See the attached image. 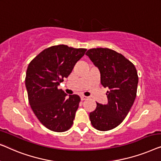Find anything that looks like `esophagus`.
Masks as SVG:
<instances>
[{
    "label": "esophagus",
    "instance_id": "esophagus-1",
    "mask_svg": "<svg viewBox=\"0 0 161 161\" xmlns=\"http://www.w3.org/2000/svg\"><path fill=\"white\" fill-rule=\"evenodd\" d=\"M88 98V97H87V96H81V101H85V100H86V99H87Z\"/></svg>",
    "mask_w": 161,
    "mask_h": 161
}]
</instances>
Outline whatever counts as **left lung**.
I'll list each match as a JSON object with an SVG mask.
<instances>
[{"label": "left lung", "instance_id": "left-lung-1", "mask_svg": "<svg viewBox=\"0 0 161 161\" xmlns=\"http://www.w3.org/2000/svg\"><path fill=\"white\" fill-rule=\"evenodd\" d=\"M101 73V83L108 87V103H97L90 113L92 125L106 131L124 120L136 97L139 81L135 65L120 53L108 48H92L86 53Z\"/></svg>", "mask_w": 161, "mask_h": 161}]
</instances>
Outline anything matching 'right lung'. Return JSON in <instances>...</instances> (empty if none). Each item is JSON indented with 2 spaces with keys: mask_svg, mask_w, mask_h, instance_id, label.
<instances>
[{
  "mask_svg": "<svg viewBox=\"0 0 161 161\" xmlns=\"http://www.w3.org/2000/svg\"><path fill=\"white\" fill-rule=\"evenodd\" d=\"M86 50L56 45L44 49L29 63L25 76L29 103L40 123L50 130L64 132L73 125L80 97L70 95L67 98L58 86Z\"/></svg>",
  "mask_w": 161,
  "mask_h": 161,
  "instance_id": "1",
  "label": "right lung"
}]
</instances>
